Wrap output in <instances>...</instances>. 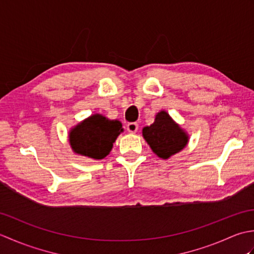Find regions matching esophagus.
<instances>
[{"label":"esophagus","mask_w":254,"mask_h":254,"mask_svg":"<svg viewBox=\"0 0 254 254\" xmlns=\"http://www.w3.org/2000/svg\"><path fill=\"white\" fill-rule=\"evenodd\" d=\"M127 130L130 133H135L138 130V124L136 122H130L127 124Z\"/></svg>","instance_id":"esophagus-1"}]
</instances>
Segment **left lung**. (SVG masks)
I'll list each match as a JSON object with an SVG mask.
<instances>
[{
    "label": "left lung",
    "mask_w": 254,
    "mask_h": 254,
    "mask_svg": "<svg viewBox=\"0 0 254 254\" xmlns=\"http://www.w3.org/2000/svg\"><path fill=\"white\" fill-rule=\"evenodd\" d=\"M143 136L153 152L163 159H168L187 146L189 136L166 111L161 110L149 127L143 128Z\"/></svg>",
    "instance_id": "8db88e82"
}]
</instances>
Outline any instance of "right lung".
I'll list each match as a JSON object with an SVG mask.
<instances>
[{
	"instance_id": "right-lung-1",
	"label": "right lung",
	"mask_w": 254,
	"mask_h": 254,
	"mask_svg": "<svg viewBox=\"0 0 254 254\" xmlns=\"http://www.w3.org/2000/svg\"><path fill=\"white\" fill-rule=\"evenodd\" d=\"M123 132L118 120H109L99 113L75 126L68 134L74 153L93 159H102L111 152L113 143Z\"/></svg>"
}]
</instances>
